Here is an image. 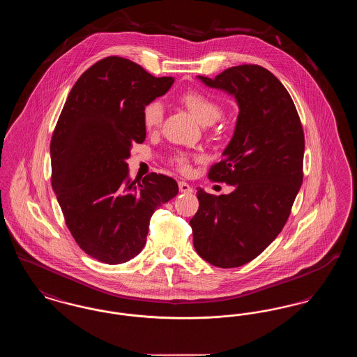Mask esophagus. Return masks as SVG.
<instances>
[{
    "label": "esophagus",
    "mask_w": 357,
    "mask_h": 357,
    "mask_svg": "<svg viewBox=\"0 0 357 357\" xmlns=\"http://www.w3.org/2000/svg\"><path fill=\"white\" fill-rule=\"evenodd\" d=\"M178 185H179V191L181 192H186V194H191L192 192V187L190 186L186 182L181 181Z\"/></svg>",
    "instance_id": "obj_1"
}]
</instances>
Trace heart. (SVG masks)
<instances>
[{
	"instance_id": "1",
	"label": "heart",
	"mask_w": 357,
	"mask_h": 357,
	"mask_svg": "<svg viewBox=\"0 0 357 357\" xmlns=\"http://www.w3.org/2000/svg\"><path fill=\"white\" fill-rule=\"evenodd\" d=\"M178 100L181 104H183L187 109L195 116L201 124L204 126H210L214 124L217 120L221 118L222 107L221 104L215 102L211 96L204 93L202 91L198 89H188L183 93L179 95ZM165 115L163 104L159 100H153V102L146 104L143 108V124L147 130H155L162 124ZM178 166L181 169L187 167L186 155H178L175 158Z\"/></svg>"
}]
</instances>
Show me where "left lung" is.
I'll use <instances>...</instances> for the list:
<instances>
[{"instance_id": "1", "label": "left lung", "mask_w": 357, "mask_h": 357, "mask_svg": "<svg viewBox=\"0 0 357 357\" xmlns=\"http://www.w3.org/2000/svg\"><path fill=\"white\" fill-rule=\"evenodd\" d=\"M204 85L231 95L236 130L208 178L234 191L211 195L198 190L191 218L197 253L218 268H238L261 255L282 230L303 185L305 139L287 88L255 64L225 69Z\"/></svg>"}]
</instances>
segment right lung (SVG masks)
<instances>
[{"label": "right lung", "mask_w": 357, "mask_h": 357, "mask_svg": "<svg viewBox=\"0 0 357 357\" xmlns=\"http://www.w3.org/2000/svg\"><path fill=\"white\" fill-rule=\"evenodd\" d=\"M172 77H153L134 61L109 56L77 79L51 140L52 187L69 231L85 253L118 265L146 245L153 211L179 188L166 175L128 176L134 143H143V108Z\"/></svg>", "instance_id": "obj_1"}]
</instances>
